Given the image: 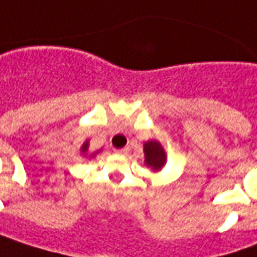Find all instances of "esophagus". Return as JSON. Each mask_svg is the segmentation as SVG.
<instances>
[{
  "instance_id": "34e87169",
  "label": "esophagus",
  "mask_w": 257,
  "mask_h": 257,
  "mask_svg": "<svg viewBox=\"0 0 257 257\" xmlns=\"http://www.w3.org/2000/svg\"><path fill=\"white\" fill-rule=\"evenodd\" d=\"M114 152H116V154H117V155H127V154H128V152H130V149H128V148L116 149V151H114Z\"/></svg>"
}]
</instances>
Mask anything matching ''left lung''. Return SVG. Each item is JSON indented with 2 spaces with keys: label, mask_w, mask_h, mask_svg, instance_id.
I'll return each mask as SVG.
<instances>
[{
  "label": "left lung",
  "mask_w": 257,
  "mask_h": 257,
  "mask_svg": "<svg viewBox=\"0 0 257 257\" xmlns=\"http://www.w3.org/2000/svg\"><path fill=\"white\" fill-rule=\"evenodd\" d=\"M144 154H145V165L151 167L154 172H159L166 163V152L161 143L151 140L144 144Z\"/></svg>",
  "instance_id": "left-lung-1"
}]
</instances>
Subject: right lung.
I'll use <instances>...</instances> for the list:
<instances>
[{
	"label": "right lung",
	"instance_id": "add662e5",
	"mask_svg": "<svg viewBox=\"0 0 257 257\" xmlns=\"http://www.w3.org/2000/svg\"><path fill=\"white\" fill-rule=\"evenodd\" d=\"M80 151H81V152H83V154H84V155L87 154V151H88V141H85V143L83 144V147H81V149H80ZM98 152H99V151H96L95 154H98ZM95 154H91L90 156H91V158H92V156H94V155H95Z\"/></svg>",
	"mask_w": 257,
	"mask_h": 257
}]
</instances>
